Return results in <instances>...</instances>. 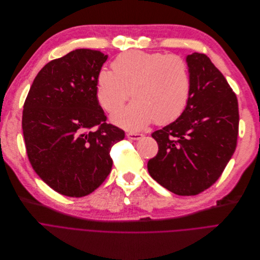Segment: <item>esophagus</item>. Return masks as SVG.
I'll use <instances>...</instances> for the list:
<instances>
[{"label": "esophagus", "instance_id": "obj_1", "mask_svg": "<svg viewBox=\"0 0 260 260\" xmlns=\"http://www.w3.org/2000/svg\"><path fill=\"white\" fill-rule=\"evenodd\" d=\"M143 137H144V135L141 134V133H134V132H129V133H127V138H128L129 140H132V141L141 140Z\"/></svg>", "mask_w": 260, "mask_h": 260}]
</instances>
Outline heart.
Returning a JSON list of instances; mask_svg holds the SVG:
<instances>
[{"label": "heart", "mask_w": 260, "mask_h": 260, "mask_svg": "<svg viewBox=\"0 0 260 260\" xmlns=\"http://www.w3.org/2000/svg\"><path fill=\"white\" fill-rule=\"evenodd\" d=\"M135 101L112 115L115 125L141 130L154 119L164 125L177 119L190 95V72L179 55L128 51L118 55L112 70L97 74L96 96L107 112H114L130 97Z\"/></svg>", "instance_id": "b5f03b06"}]
</instances>
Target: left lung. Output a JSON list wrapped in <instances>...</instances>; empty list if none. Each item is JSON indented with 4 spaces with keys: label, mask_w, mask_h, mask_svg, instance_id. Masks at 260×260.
Wrapping results in <instances>:
<instances>
[{
    "label": "left lung",
    "mask_w": 260,
    "mask_h": 260,
    "mask_svg": "<svg viewBox=\"0 0 260 260\" xmlns=\"http://www.w3.org/2000/svg\"><path fill=\"white\" fill-rule=\"evenodd\" d=\"M190 95L183 113L151 137L157 154L148 172L179 196H194L219 179L236 149L239 112L237 97L206 55L186 56Z\"/></svg>",
    "instance_id": "obj_1"
}]
</instances>
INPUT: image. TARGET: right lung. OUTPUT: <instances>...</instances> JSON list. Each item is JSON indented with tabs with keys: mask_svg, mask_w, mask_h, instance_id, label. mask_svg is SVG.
Listing matches in <instances>:
<instances>
[{
	"mask_svg": "<svg viewBox=\"0 0 260 260\" xmlns=\"http://www.w3.org/2000/svg\"><path fill=\"white\" fill-rule=\"evenodd\" d=\"M108 55L75 49L45 64L24 103L22 129L29 162L41 180L68 197H84L112 168L110 149L125 132L107 123L96 96Z\"/></svg>",
	"mask_w": 260,
	"mask_h": 260,
	"instance_id": "right-lung-1",
	"label": "right lung"
}]
</instances>
